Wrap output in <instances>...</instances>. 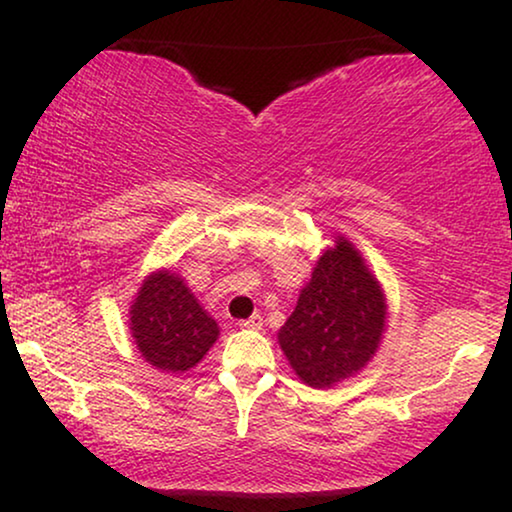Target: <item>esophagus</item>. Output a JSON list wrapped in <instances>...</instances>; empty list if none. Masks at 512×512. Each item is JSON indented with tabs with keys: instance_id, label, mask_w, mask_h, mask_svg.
<instances>
[{
	"instance_id": "34e87169",
	"label": "esophagus",
	"mask_w": 512,
	"mask_h": 512,
	"mask_svg": "<svg viewBox=\"0 0 512 512\" xmlns=\"http://www.w3.org/2000/svg\"><path fill=\"white\" fill-rule=\"evenodd\" d=\"M240 326H242V328H247V331H261V328H263V319H261V314H254V317H249V319L240 321Z\"/></svg>"
}]
</instances>
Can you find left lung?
<instances>
[{"instance_id":"8db88e82","label":"left lung","mask_w":512,"mask_h":512,"mask_svg":"<svg viewBox=\"0 0 512 512\" xmlns=\"http://www.w3.org/2000/svg\"><path fill=\"white\" fill-rule=\"evenodd\" d=\"M387 296L361 251L335 235L300 289L277 342L300 380L331 389L373 361L387 331Z\"/></svg>"}]
</instances>
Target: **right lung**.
<instances>
[{
    "label": "right lung",
    "mask_w": 512,
    "mask_h": 512,
    "mask_svg": "<svg viewBox=\"0 0 512 512\" xmlns=\"http://www.w3.org/2000/svg\"><path fill=\"white\" fill-rule=\"evenodd\" d=\"M130 335L142 359L160 373H186L219 340V324L184 277L156 270L144 277L130 305Z\"/></svg>",
    "instance_id": "right-lung-1"
}]
</instances>
